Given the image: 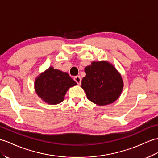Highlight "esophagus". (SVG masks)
Segmentation results:
<instances>
[{
    "label": "esophagus",
    "mask_w": 158,
    "mask_h": 158,
    "mask_svg": "<svg viewBox=\"0 0 158 158\" xmlns=\"http://www.w3.org/2000/svg\"><path fill=\"white\" fill-rule=\"evenodd\" d=\"M74 80L77 82V83L78 84V85H80L81 82V77L79 75L75 76L74 77Z\"/></svg>",
    "instance_id": "esophagus-1"
}]
</instances>
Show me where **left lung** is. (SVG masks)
<instances>
[{"label": "left lung", "instance_id": "8db88e82", "mask_svg": "<svg viewBox=\"0 0 158 158\" xmlns=\"http://www.w3.org/2000/svg\"><path fill=\"white\" fill-rule=\"evenodd\" d=\"M81 81L88 100L99 106L113 103L120 96L123 81L116 68L107 61H94L85 68Z\"/></svg>", "mask_w": 158, "mask_h": 158}]
</instances>
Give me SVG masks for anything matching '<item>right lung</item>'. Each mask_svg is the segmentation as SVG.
Segmentation results:
<instances>
[{
	"label": "right lung",
	"mask_w": 158,
	"mask_h": 158,
	"mask_svg": "<svg viewBox=\"0 0 158 158\" xmlns=\"http://www.w3.org/2000/svg\"><path fill=\"white\" fill-rule=\"evenodd\" d=\"M77 85L67 73L50 67L41 73L35 81L38 96L49 104H58L64 100L69 88Z\"/></svg>",
	"instance_id": "1"
}]
</instances>
